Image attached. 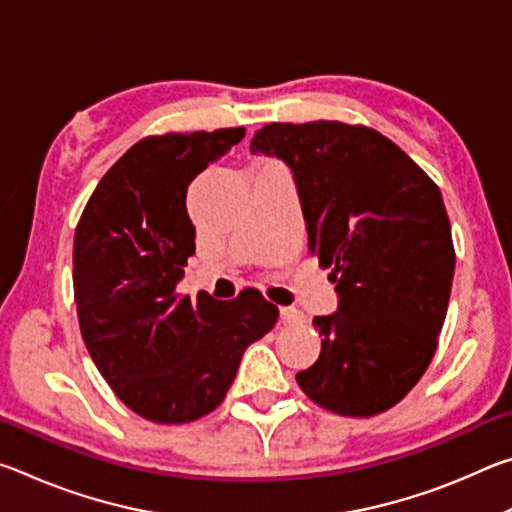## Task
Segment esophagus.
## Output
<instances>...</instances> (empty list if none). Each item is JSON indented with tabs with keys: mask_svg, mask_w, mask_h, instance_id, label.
I'll return each mask as SVG.
<instances>
[{
	"mask_svg": "<svg viewBox=\"0 0 512 512\" xmlns=\"http://www.w3.org/2000/svg\"><path fill=\"white\" fill-rule=\"evenodd\" d=\"M280 316L287 325H300L305 323V314L296 307H280Z\"/></svg>",
	"mask_w": 512,
	"mask_h": 512,
	"instance_id": "esophagus-1",
	"label": "esophagus"
}]
</instances>
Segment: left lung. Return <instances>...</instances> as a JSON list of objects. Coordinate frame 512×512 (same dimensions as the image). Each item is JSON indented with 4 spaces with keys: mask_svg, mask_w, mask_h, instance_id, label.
Wrapping results in <instances>:
<instances>
[{
    "mask_svg": "<svg viewBox=\"0 0 512 512\" xmlns=\"http://www.w3.org/2000/svg\"><path fill=\"white\" fill-rule=\"evenodd\" d=\"M250 151L291 169L309 250L339 293V311L314 318L320 357L298 386L350 418L391 409L429 368L447 316L456 255L440 189L388 137L343 121H275Z\"/></svg>",
    "mask_w": 512,
    "mask_h": 512,
    "instance_id": "8db88e82",
    "label": "left lung"
}]
</instances>
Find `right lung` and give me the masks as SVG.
Segmentation results:
<instances>
[{"instance_id":"1","label":"right lung","mask_w":512,"mask_h":512,"mask_svg":"<svg viewBox=\"0 0 512 512\" xmlns=\"http://www.w3.org/2000/svg\"><path fill=\"white\" fill-rule=\"evenodd\" d=\"M244 128L151 135L94 189L74 235V300L94 366L128 409L158 424L223 402L250 343L280 311L257 289L235 300L178 296L196 228L187 187L244 140Z\"/></svg>"}]
</instances>
